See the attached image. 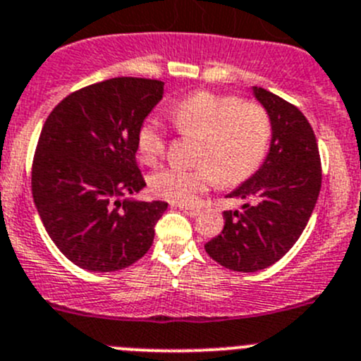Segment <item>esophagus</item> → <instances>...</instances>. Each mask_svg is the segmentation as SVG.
Returning a JSON list of instances; mask_svg holds the SVG:
<instances>
[{
    "instance_id": "1",
    "label": "esophagus",
    "mask_w": 361,
    "mask_h": 361,
    "mask_svg": "<svg viewBox=\"0 0 361 361\" xmlns=\"http://www.w3.org/2000/svg\"><path fill=\"white\" fill-rule=\"evenodd\" d=\"M180 210H183L185 214L187 215H190V217H196V215H200V208H196V207H185V204H180Z\"/></svg>"
}]
</instances>
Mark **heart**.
<instances>
[{"label":"heart","mask_w":361,"mask_h":361,"mask_svg":"<svg viewBox=\"0 0 361 361\" xmlns=\"http://www.w3.org/2000/svg\"><path fill=\"white\" fill-rule=\"evenodd\" d=\"M171 121L180 133L201 139L197 167H164L149 178L158 197L190 204L208 188L238 187L258 173L272 140V121L260 103L233 94L200 90L178 101ZM139 157L154 164L167 149V135L154 119H146L137 133Z\"/></svg>","instance_id":"obj_1"}]
</instances>
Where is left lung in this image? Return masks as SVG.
I'll return each mask as SVG.
<instances>
[{
	"label": "left lung",
	"instance_id": "1",
	"mask_svg": "<svg viewBox=\"0 0 361 361\" xmlns=\"http://www.w3.org/2000/svg\"><path fill=\"white\" fill-rule=\"evenodd\" d=\"M272 121V142L258 173L230 197L245 200L242 212H224L221 235L204 244L222 267L257 272L276 264L306 228L322 183L317 139L295 104L255 87Z\"/></svg>",
	"mask_w": 361,
	"mask_h": 361
}]
</instances>
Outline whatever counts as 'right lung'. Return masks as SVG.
Returning a JSON list of instances; mask_svg holds the SVG:
<instances>
[{
	"mask_svg": "<svg viewBox=\"0 0 361 361\" xmlns=\"http://www.w3.org/2000/svg\"><path fill=\"white\" fill-rule=\"evenodd\" d=\"M161 94L160 80H104L63 97L44 123L33 201L51 240L78 267L121 271L153 244L167 203L121 197L146 187L135 160L137 133Z\"/></svg>",
	"mask_w": 361,
	"mask_h": 361,
	"instance_id": "obj_1",
	"label": "right lung"
}]
</instances>
